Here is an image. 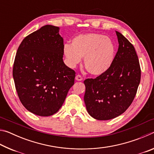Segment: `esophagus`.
<instances>
[{
  "instance_id": "1",
  "label": "esophagus",
  "mask_w": 154,
  "mask_h": 154,
  "mask_svg": "<svg viewBox=\"0 0 154 154\" xmlns=\"http://www.w3.org/2000/svg\"><path fill=\"white\" fill-rule=\"evenodd\" d=\"M75 79L78 81V82H81V81L83 80V78L80 75H76V77H75Z\"/></svg>"
}]
</instances>
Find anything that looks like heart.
<instances>
[{"label": "heart", "mask_w": 154, "mask_h": 154, "mask_svg": "<svg viewBox=\"0 0 154 154\" xmlns=\"http://www.w3.org/2000/svg\"><path fill=\"white\" fill-rule=\"evenodd\" d=\"M63 51L67 63L75 68L83 58V64L88 72L95 76L105 74L114 62L116 46L110 38L100 34H81L65 44Z\"/></svg>", "instance_id": "heart-1"}]
</instances>
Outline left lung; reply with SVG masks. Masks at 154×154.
I'll list each match as a JSON object with an SVG mask.
<instances>
[{
  "label": "left lung",
  "mask_w": 154,
  "mask_h": 154,
  "mask_svg": "<svg viewBox=\"0 0 154 154\" xmlns=\"http://www.w3.org/2000/svg\"><path fill=\"white\" fill-rule=\"evenodd\" d=\"M119 43L111 69L84 81V102L91 116L109 120L124 113L133 101L140 81V68L134 46L116 31Z\"/></svg>",
  "instance_id": "left-lung-1"
}]
</instances>
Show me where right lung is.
I'll return each mask as SVG.
<instances>
[{
  "label": "right lung",
  "mask_w": 154,
  "mask_h": 154,
  "mask_svg": "<svg viewBox=\"0 0 154 154\" xmlns=\"http://www.w3.org/2000/svg\"><path fill=\"white\" fill-rule=\"evenodd\" d=\"M60 28L45 25L28 35L17 49L13 77L21 103L31 113L50 116L63 105L75 72L63 61Z\"/></svg>",
  "instance_id": "right-lung-1"
}]
</instances>
